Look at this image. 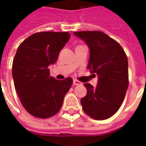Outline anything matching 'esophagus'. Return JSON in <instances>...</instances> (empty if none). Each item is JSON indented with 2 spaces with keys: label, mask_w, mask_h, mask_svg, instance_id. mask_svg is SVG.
Returning <instances> with one entry per match:
<instances>
[{
  "label": "esophagus",
  "mask_w": 146,
  "mask_h": 146,
  "mask_svg": "<svg viewBox=\"0 0 146 146\" xmlns=\"http://www.w3.org/2000/svg\"><path fill=\"white\" fill-rule=\"evenodd\" d=\"M73 84H74V85H81L82 83L80 81H79V80H73Z\"/></svg>",
  "instance_id": "obj_1"
}]
</instances>
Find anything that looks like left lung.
Here are the masks:
<instances>
[{
    "label": "left lung",
    "mask_w": 146,
    "mask_h": 146,
    "mask_svg": "<svg viewBox=\"0 0 146 146\" xmlns=\"http://www.w3.org/2000/svg\"><path fill=\"white\" fill-rule=\"evenodd\" d=\"M90 49L88 68L98 76L96 88L86 83L87 95L80 101L88 116L97 120L110 118L119 109L128 88V62L120 44L100 31L74 32Z\"/></svg>",
    "instance_id": "obj_1"
}]
</instances>
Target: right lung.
I'll use <instances>...</instances> for the list:
<instances>
[{"label":"right lung","instance_id":"1","mask_svg":"<svg viewBox=\"0 0 146 146\" xmlns=\"http://www.w3.org/2000/svg\"><path fill=\"white\" fill-rule=\"evenodd\" d=\"M69 39L67 31L36 32L20 44L14 56L12 75L16 92L26 110L36 118L56 115L72 85L70 77L56 80L48 68Z\"/></svg>","mask_w":146,"mask_h":146}]
</instances>
